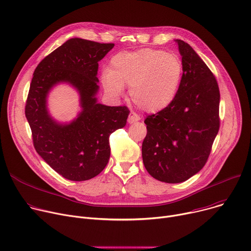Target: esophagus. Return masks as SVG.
I'll return each mask as SVG.
<instances>
[{
  "label": "esophagus",
  "instance_id": "34e87169",
  "mask_svg": "<svg viewBox=\"0 0 251 251\" xmlns=\"http://www.w3.org/2000/svg\"><path fill=\"white\" fill-rule=\"evenodd\" d=\"M139 120H140V117L137 115V114H135V113H130L129 118H128V123H129V124L136 123V122H138Z\"/></svg>",
  "mask_w": 251,
  "mask_h": 251
}]
</instances>
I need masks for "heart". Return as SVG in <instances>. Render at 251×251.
Instances as JSON below:
<instances>
[{
    "label": "heart",
    "instance_id": "obj_1",
    "mask_svg": "<svg viewBox=\"0 0 251 251\" xmlns=\"http://www.w3.org/2000/svg\"><path fill=\"white\" fill-rule=\"evenodd\" d=\"M183 76L181 59L161 50L141 49L114 56L102 83L108 94L120 97L130 86V97L141 110L158 113L175 100Z\"/></svg>",
    "mask_w": 251,
    "mask_h": 251
}]
</instances>
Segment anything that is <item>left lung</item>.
<instances>
[{
  "instance_id": "8db88e82",
  "label": "left lung",
  "mask_w": 251,
  "mask_h": 251,
  "mask_svg": "<svg viewBox=\"0 0 251 251\" xmlns=\"http://www.w3.org/2000/svg\"><path fill=\"white\" fill-rule=\"evenodd\" d=\"M183 64L177 96L165 110L149 115L142 143L148 173L166 183H180L206 163L219 130V88L207 65L190 45L175 40Z\"/></svg>"
}]
</instances>
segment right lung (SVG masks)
Here are the masks:
<instances>
[{"label": "right lung", "mask_w": 251, "mask_h": 251, "mask_svg": "<svg viewBox=\"0 0 251 251\" xmlns=\"http://www.w3.org/2000/svg\"><path fill=\"white\" fill-rule=\"evenodd\" d=\"M114 44L80 38L66 41L37 66L30 85L25 114L37 153L68 180L85 181L97 176L110 158L109 136L126 125L129 109L98 103V62ZM59 83L79 94L81 111L71 123L51 116L48 95Z\"/></svg>", "instance_id": "obj_1"}]
</instances>
